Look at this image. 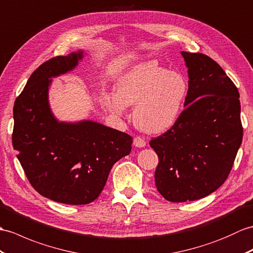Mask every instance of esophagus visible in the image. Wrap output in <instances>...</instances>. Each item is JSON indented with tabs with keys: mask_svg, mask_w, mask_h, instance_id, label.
Segmentation results:
<instances>
[{
	"mask_svg": "<svg viewBox=\"0 0 253 253\" xmlns=\"http://www.w3.org/2000/svg\"><path fill=\"white\" fill-rule=\"evenodd\" d=\"M133 145L137 148H143L145 145V141L141 137H134L133 138Z\"/></svg>",
	"mask_w": 253,
	"mask_h": 253,
	"instance_id": "34e87169",
	"label": "esophagus"
}]
</instances>
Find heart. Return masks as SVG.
<instances>
[{
    "mask_svg": "<svg viewBox=\"0 0 253 253\" xmlns=\"http://www.w3.org/2000/svg\"><path fill=\"white\" fill-rule=\"evenodd\" d=\"M187 95L189 83L184 75L151 60L120 76L116 95L110 97L109 105L114 114L122 115L126 105L134 104V125L145 132L161 133L177 122Z\"/></svg>",
    "mask_w": 253,
    "mask_h": 253,
    "instance_id": "heart-1",
    "label": "heart"
}]
</instances>
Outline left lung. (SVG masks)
Returning a JSON list of instances; mask_svg holds the SVG:
<instances>
[{
	"mask_svg": "<svg viewBox=\"0 0 253 253\" xmlns=\"http://www.w3.org/2000/svg\"><path fill=\"white\" fill-rule=\"evenodd\" d=\"M189 95L174 125L150 141L158 155L155 185L172 203L208 196L224 183L243 141L237 87L218 63L181 51Z\"/></svg>",
	"mask_w": 253,
	"mask_h": 253,
	"instance_id": "1",
	"label": "left lung"
}]
</instances>
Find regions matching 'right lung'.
<instances>
[{
  "instance_id": "right-lung-1",
  "label": "right lung",
  "mask_w": 253,
  "mask_h": 253,
  "mask_svg": "<svg viewBox=\"0 0 253 253\" xmlns=\"http://www.w3.org/2000/svg\"><path fill=\"white\" fill-rule=\"evenodd\" d=\"M83 50L45 61L14 105L13 146L34 190L51 201L86 205L102 192L114 164L130 153L128 133L92 121L64 123L48 103L51 78L71 71Z\"/></svg>"
}]
</instances>
